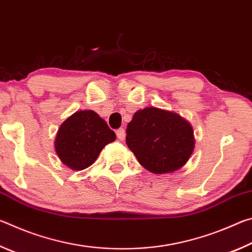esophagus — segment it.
I'll return each instance as SVG.
<instances>
[{"label":"esophagus","instance_id":"esophagus-1","mask_svg":"<svg viewBox=\"0 0 252 252\" xmlns=\"http://www.w3.org/2000/svg\"><path fill=\"white\" fill-rule=\"evenodd\" d=\"M117 136H118V139L119 140H125V138H126V130L123 129V127H120V129H118L117 130Z\"/></svg>","mask_w":252,"mask_h":252}]
</instances>
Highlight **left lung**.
Masks as SVG:
<instances>
[{
  "instance_id": "1",
  "label": "left lung",
  "mask_w": 252,
  "mask_h": 252,
  "mask_svg": "<svg viewBox=\"0 0 252 252\" xmlns=\"http://www.w3.org/2000/svg\"><path fill=\"white\" fill-rule=\"evenodd\" d=\"M126 142L140 164L153 173H168L187 163L194 148L190 123L177 113L144 108L127 125Z\"/></svg>"
}]
</instances>
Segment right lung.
I'll list each match as a JSON object with an SVG mask.
<instances>
[{"mask_svg":"<svg viewBox=\"0 0 252 252\" xmlns=\"http://www.w3.org/2000/svg\"><path fill=\"white\" fill-rule=\"evenodd\" d=\"M114 140L116 133L95 112L78 111L60 126L55 151L69 168L83 170L90 167L102 149Z\"/></svg>","mask_w":252,"mask_h":252,"instance_id":"add662e5","label":"right lung"}]
</instances>
